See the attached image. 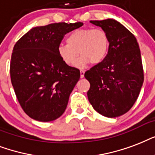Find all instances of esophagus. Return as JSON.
I'll list each match as a JSON object with an SVG mask.
<instances>
[{"instance_id":"obj_1","label":"esophagus","mask_w":155,"mask_h":155,"mask_svg":"<svg viewBox=\"0 0 155 155\" xmlns=\"http://www.w3.org/2000/svg\"><path fill=\"white\" fill-rule=\"evenodd\" d=\"M84 74H85V72H84L83 70H81V71H80V76H81V78H84Z\"/></svg>"}]
</instances>
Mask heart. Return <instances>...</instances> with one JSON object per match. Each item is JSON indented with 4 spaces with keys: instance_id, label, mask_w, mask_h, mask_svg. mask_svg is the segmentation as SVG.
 <instances>
[{
    "instance_id": "heart-1",
    "label": "heart",
    "mask_w": 155,
    "mask_h": 155,
    "mask_svg": "<svg viewBox=\"0 0 155 155\" xmlns=\"http://www.w3.org/2000/svg\"><path fill=\"white\" fill-rule=\"evenodd\" d=\"M67 44L57 47V53L64 64L72 66L78 55L75 66L85 68L88 64H100L107 55L109 38L102 29H78L67 36Z\"/></svg>"
}]
</instances>
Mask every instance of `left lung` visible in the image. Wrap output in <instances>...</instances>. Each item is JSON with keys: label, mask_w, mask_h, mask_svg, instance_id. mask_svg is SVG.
I'll use <instances>...</instances> for the list:
<instances>
[{"label": "left lung", "mask_w": 155, "mask_h": 155, "mask_svg": "<svg viewBox=\"0 0 155 155\" xmlns=\"http://www.w3.org/2000/svg\"><path fill=\"white\" fill-rule=\"evenodd\" d=\"M109 38L106 58L85 73L91 84L89 102L97 112L113 118L131 109L144 81L139 45L134 35L114 19L91 21Z\"/></svg>", "instance_id": "obj_1"}]
</instances>
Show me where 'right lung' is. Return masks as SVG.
Returning a JSON list of instances; mask_svg holds the SVG:
<instances>
[{"mask_svg":"<svg viewBox=\"0 0 155 155\" xmlns=\"http://www.w3.org/2000/svg\"><path fill=\"white\" fill-rule=\"evenodd\" d=\"M82 25L59 22L36 26L14 45L10 61L11 82L19 104L31 118L48 122L65 111L80 71L63 63L57 47L64 35Z\"/></svg>","mask_w":155,"mask_h":155,"instance_id":"right-lung-1","label":"right lung"}]
</instances>
